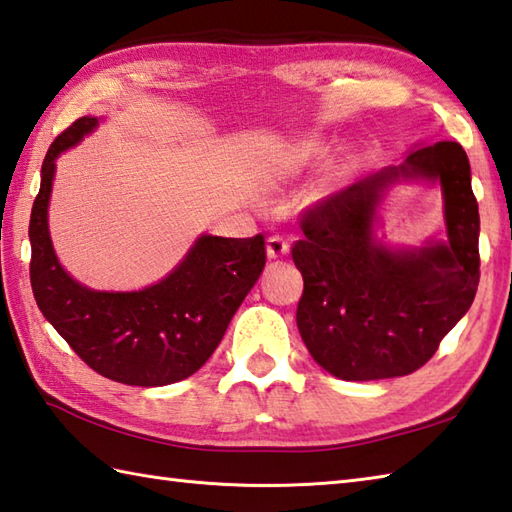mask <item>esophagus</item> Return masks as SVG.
Instances as JSON below:
<instances>
[{
    "label": "esophagus",
    "instance_id": "34e87169",
    "mask_svg": "<svg viewBox=\"0 0 512 512\" xmlns=\"http://www.w3.org/2000/svg\"><path fill=\"white\" fill-rule=\"evenodd\" d=\"M285 254H289V243L285 241L283 236H269L267 238V256L269 258H280V256H285Z\"/></svg>",
    "mask_w": 512,
    "mask_h": 512
}]
</instances>
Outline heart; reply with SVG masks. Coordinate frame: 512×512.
Instances as JSON below:
<instances>
[{
	"label": "heart",
	"instance_id": "obj_1",
	"mask_svg": "<svg viewBox=\"0 0 512 512\" xmlns=\"http://www.w3.org/2000/svg\"><path fill=\"white\" fill-rule=\"evenodd\" d=\"M322 154H325V145L320 141H307L298 145V148L289 154V165L291 168H302V165L316 161Z\"/></svg>",
	"mask_w": 512,
	"mask_h": 512
}]
</instances>
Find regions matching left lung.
Returning a JSON list of instances; mask_svg holds the SVG:
<instances>
[{
	"mask_svg": "<svg viewBox=\"0 0 512 512\" xmlns=\"http://www.w3.org/2000/svg\"><path fill=\"white\" fill-rule=\"evenodd\" d=\"M398 178L440 182L449 241L391 250L370 229L383 187ZM291 247L305 289L296 309L302 342L340 380H384L424 367L473 305L479 283V212L460 143L409 152L300 214Z\"/></svg>",
	"mask_w": 512,
	"mask_h": 512,
	"instance_id": "left-lung-1",
	"label": "left lung"
}]
</instances>
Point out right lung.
<instances>
[{
    "instance_id": "add662e5",
    "label": "right lung",
    "mask_w": 512,
    "mask_h": 512,
    "mask_svg": "<svg viewBox=\"0 0 512 512\" xmlns=\"http://www.w3.org/2000/svg\"><path fill=\"white\" fill-rule=\"evenodd\" d=\"M99 125L81 117L52 141L30 214V285L41 314L99 375L132 387L190 378L210 360L265 267V238L201 236L172 274L141 291H95L59 265L48 232L57 156Z\"/></svg>"
}]
</instances>
